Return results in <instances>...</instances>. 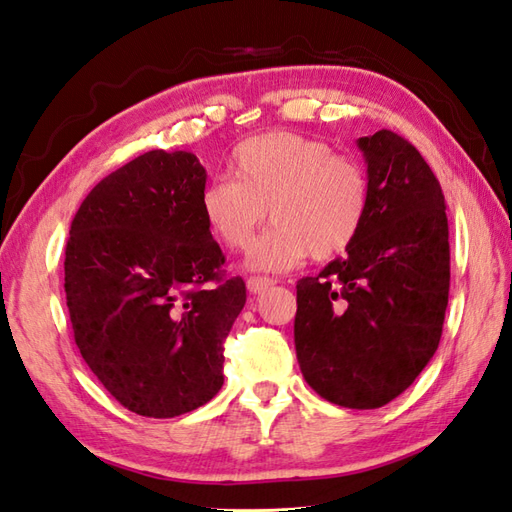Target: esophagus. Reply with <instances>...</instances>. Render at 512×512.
I'll use <instances>...</instances> for the list:
<instances>
[{
	"instance_id": "obj_1",
	"label": "esophagus",
	"mask_w": 512,
	"mask_h": 512,
	"mask_svg": "<svg viewBox=\"0 0 512 512\" xmlns=\"http://www.w3.org/2000/svg\"><path fill=\"white\" fill-rule=\"evenodd\" d=\"M276 285L274 278H267V276H252L247 280V289L252 293H263L267 289H271Z\"/></svg>"
}]
</instances>
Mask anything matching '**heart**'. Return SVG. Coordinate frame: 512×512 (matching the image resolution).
Wrapping results in <instances>:
<instances>
[{
  "label": "heart",
  "mask_w": 512,
  "mask_h": 512,
  "mask_svg": "<svg viewBox=\"0 0 512 512\" xmlns=\"http://www.w3.org/2000/svg\"><path fill=\"white\" fill-rule=\"evenodd\" d=\"M232 177L210 179L199 195L210 234L247 249L267 219L276 225L249 252L247 265L285 271L311 254L326 260L355 241L368 212L363 166L320 140L291 131L256 135L236 146Z\"/></svg>",
  "instance_id": "1"
}]
</instances>
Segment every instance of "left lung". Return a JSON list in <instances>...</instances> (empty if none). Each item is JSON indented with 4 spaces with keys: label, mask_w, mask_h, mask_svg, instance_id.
<instances>
[{
    "label": "left lung",
    "mask_w": 512,
    "mask_h": 512,
    "mask_svg": "<svg viewBox=\"0 0 512 512\" xmlns=\"http://www.w3.org/2000/svg\"><path fill=\"white\" fill-rule=\"evenodd\" d=\"M370 201L342 258L298 280L293 335L306 383L335 405L374 410L434 357L449 302V223L436 175L381 129L359 138Z\"/></svg>",
    "instance_id": "obj_1"
}]
</instances>
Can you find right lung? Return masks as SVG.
I'll use <instances>...</instances> for the list:
<instances>
[{
    "mask_svg": "<svg viewBox=\"0 0 512 512\" xmlns=\"http://www.w3.org/2000/svg\"><path fill=\"white\" fill-rule=\"evenodd\" d=\"M203 186L197 155L144 153L94 186L65 245L74 342L140 416L186 414L221 390L225 337L247 300L243 278L223 276Z\"/></svg>",
    "mask_w": 512,
    "mask_h": 512,
    "instance_id": "right-lung-1",
    "label": "right lung"
}]
</instances>
